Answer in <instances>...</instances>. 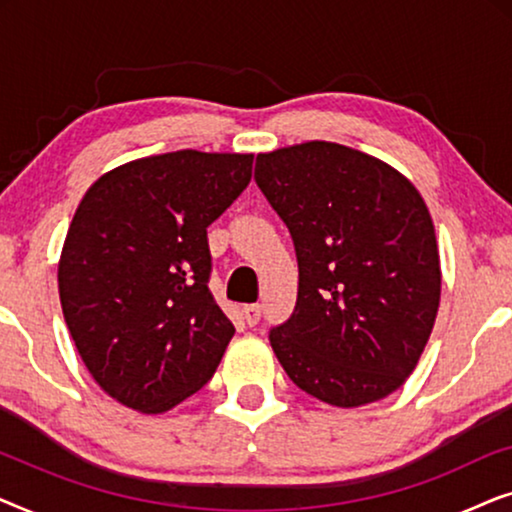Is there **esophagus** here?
Masks as SVG:
<instances>
[{"label":"esophagus","instance_id":"obj_1","mask_svg":"<svg viewBox=\"0 0 512 512\" xmlns=\"http://www.w3.org/2000/svg\"><path fill=\"white\" fill-rule=\"evenodd\" d=\"M242 314H244V319H247L249 326H256L258 321H261V305H258V303L244 305L242 307Z\"/></svg>","mask_w":512,"mask_h":512}]
</instances>
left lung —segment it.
<instances>
[{"label": "left lung", "instance_id": "left-lung-1", "mask_svg": "<svg viewBox=\"0 0 512 512\" xmlns=\"http://www.w3.org/2000/svg\"><path fill=\"white\" fill-rule=\"evenodd\" d=\"M293 237L298 300L270 345L293 384L338 408L380 401L415 370L440 305L436 230L401 172L333 142L256 156Z\"/></svg>", "mask_w": 512, "mask_h": 512}]
</instances>
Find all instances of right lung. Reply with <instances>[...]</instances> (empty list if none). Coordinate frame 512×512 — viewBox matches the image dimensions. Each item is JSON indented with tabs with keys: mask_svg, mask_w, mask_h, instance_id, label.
<instances>
[{
	"mask_svg": "<svg viewBox=\"0 0 512 512\" xmlns=\"http://www.w3.org/2000/svg\"><path fill=\"white\" fill-rule=\"evenodd\" d=\"M251 153L193 149L102 174L58 265L62 314L93 380L158 415L212 380L235 326L209 291L207 228L251 181Z\"/></svg>",
	"mask_w": 512,
	"mask_h": 512,
	"instance_id": "add662e5",
	"label": "right lung"
}]
</instances>
